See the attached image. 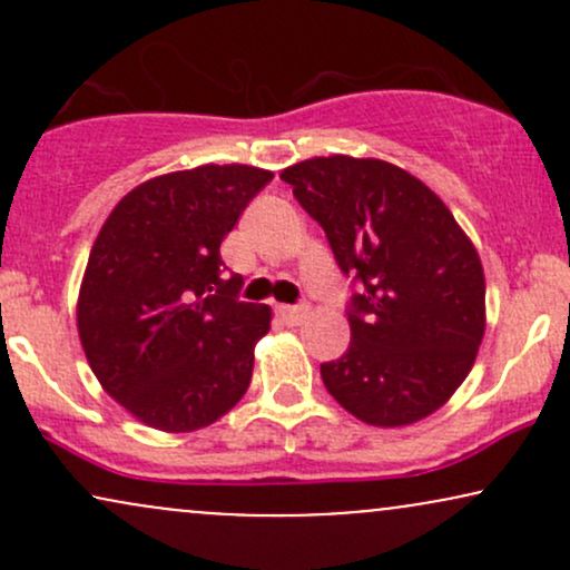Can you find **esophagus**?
Here are the masks:
<instances>
[{"label":"esophagus","mask_w":570,"mask_h":570,"mask_svg":"<svg viewBox=\"0 0 570 570\" xmlns=\"http://www.w3.org/2000/svg\"><path fill=\"white\" fill-rule=\"evenodd\" d=\"M276 311H278V316L284 318V324L297 326V324L305 322L307 313H311V307H307V305H278Z\"/></svg>","instance_id":"esophagus-1"}]
</instances>
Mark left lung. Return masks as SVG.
Returning <instances> with one entry per match:
<instances>
[{
    "instance_id": "8db88e82",
    "label": "left lung",
    "mask_w": 570,
    "mask_h": 570,
    "mask_svg": "<svg viewBox=\"0 0 570 570\" xmlns=\"http://www.w3.org/2000/svg\"><path fill=\"white\" fill-rule=\"evenodd\" d=\"M324 227L351 297V345L322 364L340 407L367 426L423 421L455 394L485 335V273L450 208L381 158L330 155L281 171Z\"/></svg>"
}]
</instances>
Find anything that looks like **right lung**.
<instances>
[{
  "instance_id": "right-lung-1",
  "label": "right lung",
  "mask_w": 570,
  "mask_h": 570,
  "mask_svg": "<svg viewBox=\"0 0 570 570\" xmlns=\"http://www.w3.org/2000/svg\"><path fill=\"white\" fill-rule=\"evenodd\" d=\"M273 171L244 163L141 181L112 208L90 248L77 332L101 389L147 426L187 434L227 415L252 383L267 305L219 246Z\"/></svg>"
}]
</instances>
